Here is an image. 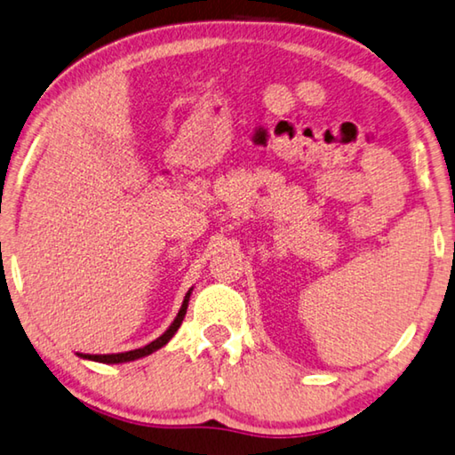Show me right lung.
<instances>
[{"instance_id": "right-lung-1", "label": "right lung", "mask_w": 455, "mask_h": 455, "mask_svg": "<svg viewBox=\"0 0 455 455\" xmlns=\"http://www.w3.org/2000/svg\"><path fill=\"white\" fill-rule=\"evenodd\" d=\"M190 295H192V287L188 290V293L184 295V301H182V307H180L178 315L174 318V322L170 323V328L164 331L160 338H156L154 342H149L148 346H143V348H135V350H129V352H119V355H81V352H76L78 356L84 358V360H95V363H103V364H121V363H132V360L137 358H143V356H149L151 352L160 350L162 346L168 344L172 340V336L176 334L178 328L182 326V320L186 315V309H188V301H190Z\"/></svg>"}]
</instances>
